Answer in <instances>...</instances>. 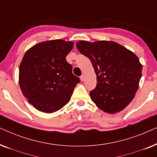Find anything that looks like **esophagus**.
<instances>
[{
    "label": "esophagus",
    "instance_id": "esophagus-1",
    "mask_svg": "<svg viewBox=\"0 0 157 157\" xmlns=\"http://www.w3.org/2000/svg\"><path fill=\"white\" fill-rule=\"evenodd\" d=\"M85 76L84 75H82V76H81V77H80V79H81V81H85Z\"/></svg>",
    "mask_w": 157,
    "mask_h": 157
}]
</instances>
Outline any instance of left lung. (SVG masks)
I'll return each mask as SVG.
<instances>
[{"mask_svg":"<svg viewBox=\"0 0 157 157\" xmlns=\"http://www.w3.org/2000/svg\"><path fill=\"white\" fill-rule=\"evenodd\" d=\"M76 46L89 58L96 75V86L90 96L96 106L108 113L125 109L139 89L142 65L132 51L109 40H80Z\"/></svg>","mask_w":157,"mask_h":157,"instance_id":"obj_1","label":"left lung"}]
</instances>
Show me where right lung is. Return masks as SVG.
Segmentation results:
<instances>
[{
    "mask_svg": "<svg viewBox=\"0 0 157 157\" xmlns=\"http://www.w3.org/2000/svg\"><path fill=\"white\" fill-rule=\"evenodd\" d=\"M73 47L72 41L51 40L38 43L25 53L19 67V85L37 110L53 113L70 101L80 82L66 59Z\"/></svg>",
    "mask_w": 157,
    "mask_h": 157,
    "instance_id": "1",
    "label": "right lung"
}]
</instances>
